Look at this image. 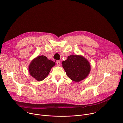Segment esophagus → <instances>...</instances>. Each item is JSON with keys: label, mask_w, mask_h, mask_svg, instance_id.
<instances>
[{"label": "esophagus", "mask_w": 123, "mask_h": 123, "mask_svg": "<svg viewBox=\"0 0 123 123\" xmlns=\"http://www.w3.org/2000/svg\"><path fill=\"white\" fill-rule=\"evenodd\" d=\"M56 64H57L58 66H60L61 64V62L60 61H56Z\"/></svg>", "instance_id": "34e87169"}]
</instances>
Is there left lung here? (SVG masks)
Segmentation results:
<instances>
[{
  "instance_id": "1",
  "label": "left lung",
  "mask_w": 123,
  "mask_h": 123,
  "mask_svg": "<svg viewBox=\"0 0 123 123\" xmlns=\"http://www.w3.org/2000/svg\"><path fill=\"white\" fill-rule=\"evenodd\" d=\"M67 76L72 81L78 82L85 79L91 71L88 61L79 55H70L62 62Z\"/></svg>"
}]
</instances>
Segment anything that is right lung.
<instances>
[{
    "instance_id": "add662e5",
    "label": "right lung",
    "mask_w": 123,
    "mask_h": 123,
    "mask_svg": "<svg viewBox=\"0 0 123 123\" xmlns=\"http://www.w3.org/2000/svg\"><path fill=\"white\" fill-rule=\"evenodd\" d=\"M55 65V62L44 55H39L33 59L29 68L31 76L38 81L43 80L49 74L51 69Z\"/></svg>"
}]
</instances>
